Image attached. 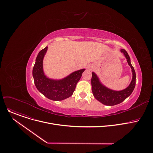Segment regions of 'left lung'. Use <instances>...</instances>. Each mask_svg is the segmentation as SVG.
Wrapping results in <instances>:
<instances>
[{"mask_svg": "<svg viewBox=\"0 0 153 153\" xmlns=\"http://www.w3.org/2000/svg\"><path fill=\"white\" fill-rule=\"evenodd\" d=\"M121 52L123 53L126 57L128 63L131 68L133 72V79L131 82L126 89L119 91H116L108 89L99 82L96 74L93 72L92 73L91 85L93 94L97 100L105 105L113 106L120 103L130 96L135 88L136 76L134 68L131 63L130 58L128 53L123 49L121 50Z\"/></svg>", "mask_w": 153, "mask_h": 153, "instance_id": "8db88e82", "label": "left lung"}]
</instances>
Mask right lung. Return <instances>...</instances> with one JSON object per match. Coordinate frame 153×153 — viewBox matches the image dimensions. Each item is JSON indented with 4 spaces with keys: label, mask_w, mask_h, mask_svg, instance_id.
I'll return each instance as SVG.
<instances>
[{
    "label": "right lung",
    "mask_w": 153,
    "mask_h": 153,
    "mask_svg": "<svg viewBox=\"0 0 153 153\" xmlns=\"http://www.w3.org/2000/svg\"><path fill=\"white\" fill-rule=\"evenodd\" d=\"M47 48V47L42 50L37 56L33 69L34 82L37 89L47 98L53 100H62L72 96L85 69L75 71L62 80L48 79L43 71V59Z\"/></svg>",
    "instance_id": "right-lung-1"
}]
</instances>
